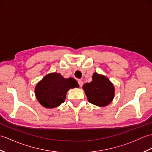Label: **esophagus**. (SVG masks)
I'll return each mask as SVG.
<instances>
[{"label": "esophagus", "instance_id": "34e87169", "mask_svg": "<svg viewBox=\"0 0 152 152\" xmlns=\"http://www.w3.org/2000/svg\"><path fill=\"white\" fill-rule=\"evenodd\" d=\"M78 83L80 87H82L83 86V82L81 80H79L78 81Z\"/></svg>", "mask_w": 152, "mask_h": 152}]
</instances>
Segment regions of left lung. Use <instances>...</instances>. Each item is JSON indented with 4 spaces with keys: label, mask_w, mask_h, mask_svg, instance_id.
<instances>
[{
    "label": "left lung",
    "mask_w": 152,
    "mask_h": 152,
    "mask_svg": "<svg viewBox=\"0 0 152 152\" xmlns=\"http://www.w3.org/2000/svg\"><path fill=\"white\" fill-rule=\"evenodd\" d=\"M92 78V82L83 86L88 101L98 106H107L114 99V86L107 78L96 72Z\"/></svg>",
    "instance_id": "left-lung-1"
}]
</instances>
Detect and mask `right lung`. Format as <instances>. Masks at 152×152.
Returning <instances> with one entry per match:
<instances>
[{
    "instance_id": "1",
    "label": "right lung",
    "mask_w": 152,
    "mask_h": 152,
    "mask_svg": "<svg viewBox=\"0 0 152 152\" xmlns=\"http://www.w3.org/2000/svg\"><path fill=\"white\" fill-rule=\"evenodd\" d=\"M78 87V82L74 78H64L60 74L51 73L37 85L35 95L41 105L52 108L64 102L66 92L70 89Z\"/></svg>"
}]
</instances>
